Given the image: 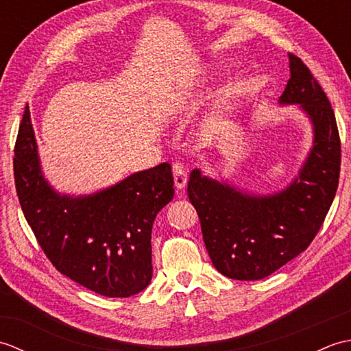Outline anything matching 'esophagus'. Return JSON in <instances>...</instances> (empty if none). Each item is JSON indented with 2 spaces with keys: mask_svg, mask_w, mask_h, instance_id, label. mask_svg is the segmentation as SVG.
<instances>
[{
  "mask_svg": "<svg viewBox=\"0 0 351 351\" xmlns=\"http://www.w3.org/2000/svg\"><path fill=\"white\" fill-rule=\"evenodd\" d=\"M171 170H173V178H175L176 189L178 190L185 189V185H187V180H189V173H187V169L184 167V164L175 162L173 166H171Z\"/></svg>",
  "mask_w": 351,
  "mask_h": 351,
  "instance_id": "esophagus-1",
  "label": "esophagus"
}]
</instances>
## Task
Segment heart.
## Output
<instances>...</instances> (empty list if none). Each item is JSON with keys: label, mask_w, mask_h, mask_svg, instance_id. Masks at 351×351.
Segmentation results:
<instances>
[{"label": "heart", "mask_w": 351, "mask_h": 351, "mask_svg": "<svg viewBox=\"0 0 351 351\" xmlns=\"http://www.w3.org/2000/svg\"><path fill=\"white\" fill-rule=\"evenodd\" d=\"M241 88H243V80L241 78H237L234 81H230L229 86L226 87L225 98H232V96H235V95H238V93L241 92Z\"/></svg>", "instance_id": "b5f03b06"}]
</instances>
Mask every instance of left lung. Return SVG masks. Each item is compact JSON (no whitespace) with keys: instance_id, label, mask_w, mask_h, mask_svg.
<instances>
[{"instance_id":"left-lung-1","label":"left lung","mask_w":351,"mask_h":351,"mask_svg":"<svg viewBox=\"0 0 351 351\" xmlns=\"http://www.w3.org/2000/svg\"><path fill=\"white\" fill-rule=\"evenodd\" d=\"M289 80L279 106H297L312 126V146L293 181L258 195L191 170L189 199L196 208L213 265L237 280L270 276L308 249L337 195L341 141L322 86L289 54Z\"/></svg>"}]
</instances>
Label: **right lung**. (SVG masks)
<instances>
[{"instance_id": "obj_1", "label": "right lung", "mask_w": 351, "mask_h": 351, "mask_svg": "<svg viewBox=\"0 0 351 351\" xmlns=\"http://www.w3.org/2000/svg\"><path fill=\"white\" fill-rule=\"evenodd\" d=\"M13 169L22 211L58 271L106 297H130L149 285L154 221L175 195L170 164L90 195L57 191L43 175L27 106Z\"/></svg>"}]
</instances>
